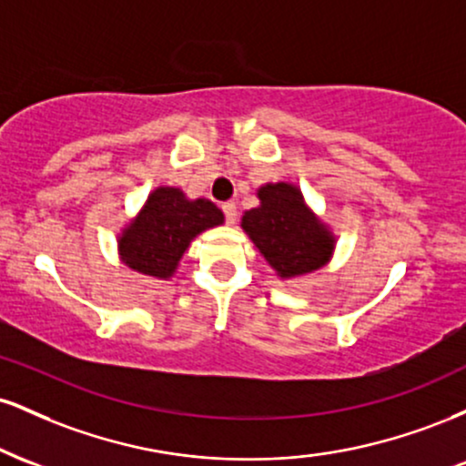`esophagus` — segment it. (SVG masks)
I'll use <instances>...</instances> for the list:
<instances>
[{
	"mask_svg": "<svg viewBox=\"0 0 466 466\" xmlns=\"http://www.w3.org/2000/svg\"><path fill=\"white\" fill-rule=\"evenodd\" d=\"M221 210H223V215H226V221L228 223H234L237 221V203L234 201H226L221 206Z\"/></svg>",
	"mask_w": 466,
	"mask_h": 466,
	"instance_id": "34e87169",
	"label": "esophagus"
}]
</instances>
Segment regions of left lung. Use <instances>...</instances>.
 Returning a JSON list of instances; mask_svg holds the SVG:
<instances>
[{
  "instance_id": "obj_1",
  "label": "left lung",
  "mask_w": 466,
  "mask_h": 466,
  "mask_svg": "<svg viewBox=\"0 0 466 466\" xmlns=\"http://www.w3.org/2000/svg\"><path fill=\"white\" fill-rule=\"evenodd\" d=\"M260 206L243 217V229L282 278L309 274L326 265L333 237L304 206L291 184H267L258 190Z\"/></svg>"
}]
</instances>
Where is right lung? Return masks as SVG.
Segmentation results:
<instances>
[{
  "mask_svg": "<svg viewBox=\"0 0 466 466\" xmlns=\"http://www.w3.org/2000/svg\"><path fill=\"white\" fill-rule=\"evenodd\" d=\"M218 223L223 212L212 201H188L177 188H157L120 237L122 260L140 274L168 278L190 240Z\"/></svg>",
  "mask_w": 466,
  "mask_h": 466,
  "instance_id": "right-lung-1",
  "label": "right lung"
}]
</instances>
